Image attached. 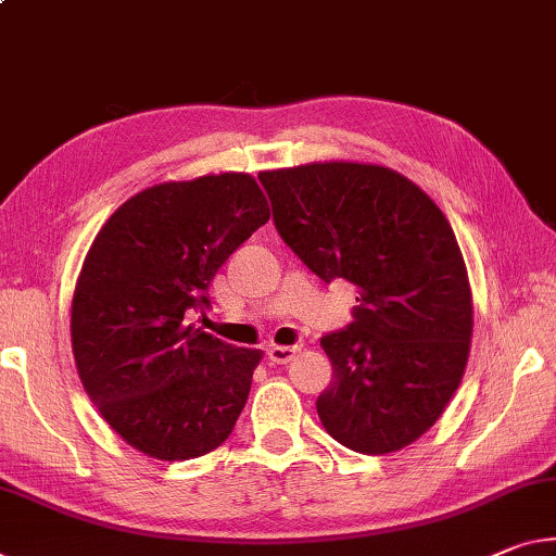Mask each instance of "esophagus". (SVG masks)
Returning a JSON list of instances; mask_svg holds the SVG:
<instances>
[{
    "label": "esophagus",
    "instance_id": "34e87169",
    "mask_svg": "<svg viewBox=\"0 0 556 556\" xmlns=\"http://www.w3.org/2000/svg\"><path fill=\"white\" fill-rule=\"evenodd\" d=\"M299 351H302L299 346H269L267 356H269V361H275V364H289V361H292Z\"/></svg>",
    "mask_w": 556,
    "mask_h": 556
}]
</instances>
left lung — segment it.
I'll return each mask as SVG.
<instances>
[{
    "label": "left lung",
    "mask_w": 556,
    "mask_h": 556,
    "mask_svg": "<svg viewBox=\"0 0 556 556\" xmlns=\"http://www.w3.org/2000/svg\"><path fill=\"white\" fill-rule=\"evenodd\" d=\"M275 225L324 281L356 287L354 324L326 333V433L364 455L416 443L463 381L472 339L468 267L453 227L399 170L306 163L262 170Z\"/></svg>",
    "instance_id": "1"
}]
</instances>
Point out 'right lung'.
I'll return each instance as SVG.
<instances>
[{
	"mask_svg": "<svg viewBox=\"0 0 556 556\" xmlns=\"http://www.w3.org/2000/svg\"><path fill=\"white\" fill-rule=\"evenodd\" d=\"M269 219L250 173L157 182L88 250L72 299L76 371L103 420L155 460L213 453L247 403L260 349L188 324L227 257Z\"/></svg>",
	"mask_w": 556,
	"mask_h": 556,
	"instance_id": "add662e5",
	"label": "right lung"
}]
</instances>
